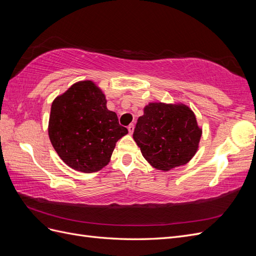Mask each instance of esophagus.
Listing matches in <instances>:
<instances>
[{"label": "esophagus", "instance_id": "34e87169", "mask_svg": "<svg viewBox=\"0 0 256 256\" xmlns=\"http://www.w3.org/2000/svg\"><path fill=\"white\" fill-rule=\"evenodd\" d=\"M134 124H130V125L128 126V131H129L130 134L134 132Z\"/></svg>", "mask_w": 256, "mask_h": 256}]
</instances>
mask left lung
<instances>
[{"label":"left lung","mask_w":256,"mask_h":256,"mask_svg":"<svg viewBox=\"0 0 256 256\" xmlns=\"http://www.w3.org/2000/svg\"><path fill=\"white\" fill-rule=\"evenodd\" d=\"M202 130L184 104L152 102L138 118L134 138L143 157L161 171L184 166L194 156Z\"/></svg>","instance_id":"8db88e82"}]
</instances>
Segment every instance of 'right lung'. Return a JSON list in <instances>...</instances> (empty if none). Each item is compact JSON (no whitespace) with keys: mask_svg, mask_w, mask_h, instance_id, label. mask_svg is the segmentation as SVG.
<instances>
[{"mask_svg":"<svg viewBox=\"0 0 256 256\" xmlns=\"http://www.w3.org/2000/svg\"><path fill=\"white\" fill-rule=\"evenodd\" d=\"M48 131L60 159L84 173L97 172L109 164L116 142L128 134L92 81L76 82L54 99Z\"/></svg>","mask_w":256,"mask_h":256,"instance_id":"1","label":"right lung"}]
</instances>
